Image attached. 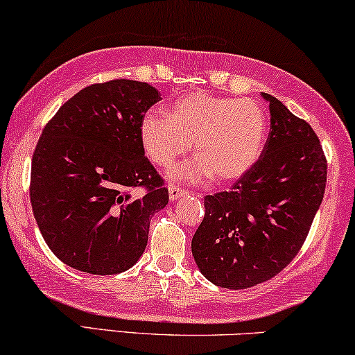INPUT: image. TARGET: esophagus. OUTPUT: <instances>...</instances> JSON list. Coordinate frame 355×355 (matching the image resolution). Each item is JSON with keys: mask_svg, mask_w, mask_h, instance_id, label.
I'll list each match as a JSON object with an SVG mask.
<instances>
[{"mask_svg": "<svg viewBox=\"0 0 355 355\" xmlns=\"http://www.w3.org/2000/svg\"><path fill=\"white\" fill-rule=\"evenodd\" d=\"M185 195H187V191L182 190V188H178L175 185H168V198H170V201L180 200L182 196H185Z\"/></svg>", "mask_w": 355, "mask_h": 355, "instance_id": "34e87169", "label": "esophagus"}]
</instances>
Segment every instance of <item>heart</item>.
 <instances>
[{
  "label": "heart",
  "instance_id": "obj_1",
  "mask_svg": "<svg viewBox=\"0 0 355 355\" xmlns=\"http://www.w3.org/2000/svg\"><path fill=\"white\" fill-rule=\"evenodd\" d=\"M267 116L252 100L190 93L168 106V114L149 111L141 119L139 136L149 159L170 167L190 149L196 157L173 170V177L219 183L244 177L262 154Z\"/></svg>",
  "mask_w": 355,
  "mask_h": 355
}]
</instances>
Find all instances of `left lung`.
Here are the masks:
<instances>
[{
    "label": "left lung",
    "instance_id": "1",
    "mask_svg": "<svg viewBox=\"0 0 355 355\" xmlns=\"http://www.w3.org/2000/svg\"><path fill=\"white\" fill-rule=\"evenodd\" d=\"M262 96L270 132L260 159L230 191L206 196L191 239L200 272L221 288H249L284 270L324 196L327 164L316 132L275 96Z\"/></svg>",
    "mask_w": 355,
    "mask_h": 355
}]
</instances>
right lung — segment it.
Returning <instances> with one entry per match:
<instances>
[{
    "mask_svg": "<svg viewBox=\"0 0 355 355\" xmlns=\"http://www.w3.org/2000/svg\"><path fill=\"white\" fill-rule=\"evenodd\" d=\"M159 89L111 80L80 89L44 128L31 167V205L49 249L93 275L131 268L168 190L144 155L139 125ZM134 187L146 193L137 197Z\"/></svg>",
    "mask_w": 355,
    "mask_h": 355,
    "instance_id": "obj_1",
    "label": "right lung"
}]
</instances>
